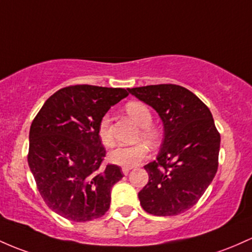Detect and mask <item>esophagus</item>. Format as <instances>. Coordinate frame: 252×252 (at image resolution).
<instances>
[{
	"label": "esophagus",
	"instance_id": "esophagus-1",
	"mask_svg": "<svg viewBox=\"0 0 252 252\" xmlns=\"http://www.w3.org/2000/svg\"><path fill=\"white\" fill-rule=\"evenodd\" d=\"M130 170H131L130 167H123V168H122V172H123V175L126 176L129 172H130Z\"/></svg>",
	"mask_w": 252,
	"mask_h": 252
}]
</instances>
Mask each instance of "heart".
I'll return each mask as SVG.
<instances>
[{"instance_id": "1", "label": "heart", "mask_w": 252, "mask_h": 252, "mask_svg": "<svg viewBox=\"0 0 252 252\" xmlns=\"http://www.w3.org/2000/svg\"><path fill=\"white\" fill-rule=\"evenodd\" d=\"M126 111L137 126H140L139 140H145L146 142L154 143L158 140V132L152 128L153 122L151 110L146 104L141 101H130L126 104ZM98 136L101 143L105 146H111L113 139L110 132V117L104 115L98 124ZM148 154V148L145 143H137L130 147H116L109 153V160L112 164L122 167L136 166L141 160L145 159Z\"/></svg>"}]
</instances>
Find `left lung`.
<instances>
[{
    "label": "left lung",
    "instance_id": "8db88e82",
    "mask_svg": "<svg viewBox=\"0 0 252 252\" xmlns=\"http://www.w3.org/2000/svg\"><path fill=\"white\" fill-rule=\"evenodd\" d=\"M153 107L164 126L157 159L145 166L148 183L139 192L149 214L173 217L195 206L218 171L220 134L208 107L178 85L129 88Z\"/></svg>",
    "mask_w": 252,
    "mask_h": 252
}]
</instances>
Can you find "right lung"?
Listing matches in <instances>:
<instances>
[{
  "label": "right lung",
  "instance_id": "right-lung-1",
  "mask_svg": "<svg viewBox=\"0 0 252 252\" xmlns=\"http://www.w3.org/2000/svg\"><path fill=\"white\" fill-rule=\"evenodd\" d=\"M128 94L124 88L69 86L33 120L27 161L43 200L61 217L84 222L109 211L111 189L123 175L117 165H101L106 151L98 124Z\"/></svg>",
  "mask_w": 252,
  "mask_h": 252
}]
</instances>
